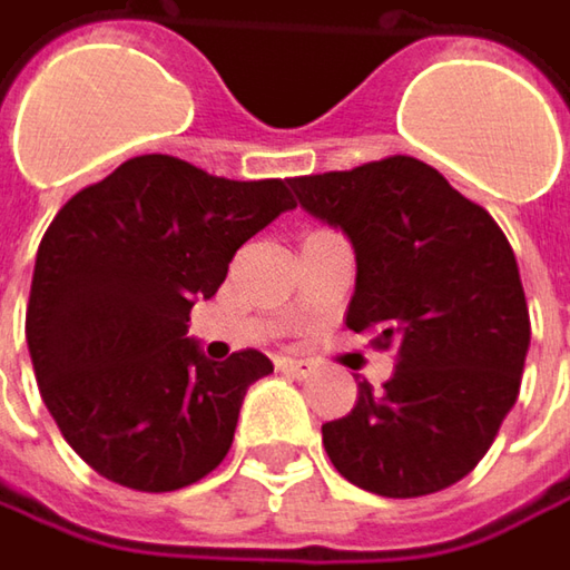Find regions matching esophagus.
I'll return each instance as SVG.
<instances>
[{"mask_svg": "<svg viewBox=\"0 0 570 570\" xmlns=\"http://www.w3.org/2000/svg\"><path fill=\"white\" fill-rule=\"evenodd\" d=\"M277 370L286 373V376H293V380H309L312 373H315V366H312L309 360H293V357L277 360Z\"/></svg>", "mask_w": 570, "mask_h": 570, "instance_id": "1", "label": "esophagus"}]
</instances>
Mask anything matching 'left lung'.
Returning a JSON list of instances; mask_svg holds the SVG:
<instances>
[{"mask_svg": "<svg viewBox=\"0 0 570 570\" xmlns=\"http://www.w3.org/2000/svg\"><path fill=\"white\" fill-rule=\"evenodd\" d=\"M289 187L354 245L347 328L395 357L383 392L357 383L351 414L322 424L334 469L383 498L456 484L494 443L530 351V309L508 236L411 156L289 178Z\"/></svg>", "mask_w": 570, "mask_h": 570, "instance_id": "obj_1", "label": "left lung"}]
</instances>
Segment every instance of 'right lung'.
I'll return each instance as SVG.
<instances>
[{"label": "right lung", "mask_w": 570, "mask_h": 570, "mask_svg": "<svg viewBox=\"0 0 570 570\" xmlns=\"http://www.w3.org/2000/svg\"><path fill=\"white\" fill-rule=\"evenodd\" d=\"M296 200L281 178L229 181L137 156L72 194L40 238L24 337L66 443L108 482L178 491L226 459L261 351L216 363L185 337L229 261Z\"/></svg>", "instance_id": "1"}]
</instances>
